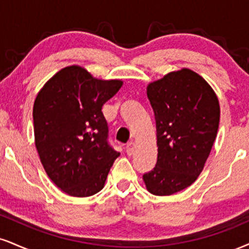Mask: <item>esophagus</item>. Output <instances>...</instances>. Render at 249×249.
Masks as SVG:
<instances>
[{
    "instance_id": "34e87169",
    "label": "esophagus",
    "mask_w": 249,
    "mask_h": 249,
    "mask_svg": "<svg viewBox=\"0 0 249 249\" xmlns=\"http://www.w3.org/2000/svg\"><path fill=\"white\" fill-rule=\"evenodd\" d=\"M125 149H126V153L127 155H132L133 152H134V142H128L126 145V147H125Z\"/></svg>"
}]
</instances>
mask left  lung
I'll list each match as a JSON object with an SVG mask.
<instances>
[{
	"mask_svg": "<svg viewBox=\"0 0 249 249\" xmlns=\"http://www.w3.org/2000/svg\"><path fill=\"white\" fill-rule=\"evenodd\" d=\"M147 97L158 160L142 178L149 193L168 196L193 184L204 168L219 126V102L208 82L187 68L148 85Z\"/></svg>",
	"mask_w": 249,
	"mask_h": 249,
	"instance_id": "1",
	"label": "left lung"
}]
</instances>
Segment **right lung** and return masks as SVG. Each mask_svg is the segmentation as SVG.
<instances>
[{"mask_svg":"<svg viewBox=\"0 0 249 249\" xmlns=\"http://www.w3.org/2000/svg\"><path fill=\"white\" fill-rule=\"evenodd\" d=\"M122 85L70 66L38 92L34 104L36 147L49 178L71 196L88 197L103 189L119 157L109 143L102 107Z\"/></svg>","mask_w":249,"mask_h":249,"instance_id":"1","label":"right lung"}]
</instances>
